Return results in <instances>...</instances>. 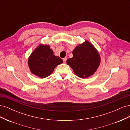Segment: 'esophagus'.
I'll use <instances>...</instances> for the list:
<instances>
[{"mask_svg": "<svg viewBox=\"0 0 130 130\" xmlns=\"http://www.w3.org/2000/svg\"><path fill=\"white\" fill-rule=\"evenodd\" d=\"M63 60L64 63H66V61H67V58H66V57L63 58Z\"/></svg>", "mask_w": 130, "mask_h": 130, "instance_id": "1", "label": "esophagus"}]
</instances>
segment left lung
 <instances>
[{"label": "left lung", "mask_w": 130, "mask_h": 130, "mask_svg": "<svg viewBox=\"0 0 130 130\" xmlns=\"http://www.w3.org/2000/svg\"><path fill=\"white\" fill-rule=\"evenodd\" d=\"M73 56L66 62L80 78L92 76L99 67L101 58L95 47L88 41L78 45L73 51Z\"/></svg>", "instance_id": "left-lung-1"}]
</instances>
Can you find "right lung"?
<instances>
[{
    "label": "right lung",
    "mask_w": 130,
    "mask_h": 130,
    "mask_svg": "<svg viewBox=\"0 0 130 130\" xmlns=\"http://www.w3.org/2000/svg\"><path fill=\"white\" fill-rule=\"evenodd\" d=\"M63 60L54 55L49 45L41 44L31 54L28 65L31 72L42 78L49 76Z\"/></svg>",
    "instance_id": "add662e5"
}]
</instances>
